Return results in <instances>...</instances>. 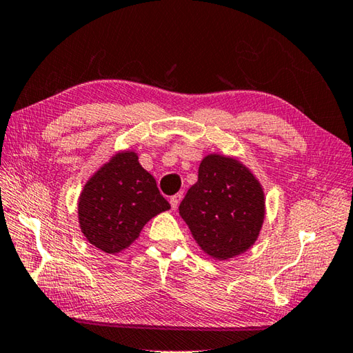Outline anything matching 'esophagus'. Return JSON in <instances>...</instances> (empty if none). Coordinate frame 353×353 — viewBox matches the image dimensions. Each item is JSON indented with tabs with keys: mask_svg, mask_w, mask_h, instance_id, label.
Returning <instances> with one entry per match:
<instances>
[{
	"mask_svg": "<svg viewBox=\"0 0 353 353\" xmlns=\"http://www.w3.org/2000/svg\"><path fill=\"white\" fill-rule=\"evenodd\" d=\"M181 199H183V193L181 192L174 194V196H170V207H172V210H176L178 208Z\"/></svg>",
	"mask_w": 353,
	"mask_h": 353,
	"instance_id": "obj_1",
	"label": "esophagus"
}]
</instances>
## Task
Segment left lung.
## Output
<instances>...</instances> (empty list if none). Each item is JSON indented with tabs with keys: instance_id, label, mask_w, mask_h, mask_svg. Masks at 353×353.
Listing matches in <instances>:
<instances>
[{
	"instance_id": "8db88e82",
	"label": "left lung",
	"mask_w": 353,
	"mask_h": 353,
	"mask_svg": "<svg viewBox=\"0 0 353 353\" xmlns=\"http://www.w3.org/2000/svg\"><path fill=\"white\" fill-rule=\"evenodd\" d=\"M179 214L208 255L226 260L256 240L264 219V193L243 164L213 154L202 160L198 183L179 203Z\"/></svg>"
}]
</instances>
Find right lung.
Listing matches in <instances>:
<instances>
[{"label": "right lung", "mask_w": 353, "mask_h": 353, "mask_svg": "<svg viewBox=\"0 0 353 353\" xmlns=\"http://www.w3.org/2000/svg\"><path fill=\"white\" fill-rule=\"evenodd\" d=\"M169 208L137 155L121 152L85 184L78 202V219L93 246L116 254L139 237L150 219Z\"/></svg>", "instance_id": "right-lung-1"}]
</instances>
